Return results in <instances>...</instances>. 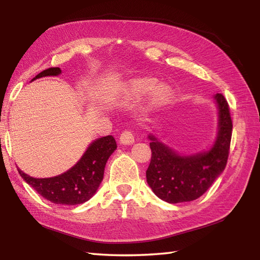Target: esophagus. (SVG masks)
Segmentation results:
<instances>
[{"mask_svg": "<svg viewBox=\"0 0 260 260\" xmlns=\"http://www.w3.org/2000/svg\"><path fill=\"white\" fill-rule=\"evenodd\" d=\"M119 142L121 143V144L131 145L132 143L134 142V133H133V131H131V129H126V131H124L123 133L120 134Z\"/></svg>", "mask_w": 260, "mask_h": 260, "instance_id": "34e87169", "label": "esophagus"}]
</instances>
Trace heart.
I'll use <instances>...</instances> for the list:
<instances>
[{
  "mask_svg": "<svg viewBox=\"0 0 260 260\" xmlns=\"http://www.w3.org/2000/svg\"><path fill=\"white\" fill-rule=\"evenodd\" d=\"M153 87H154L153 82H144V84H142L141 89L144 92H147V91H150ZM170 95L171 93H170V90L168 89V88L162 86V87L157 88V90L155 91V101L158 103L167 102Z\"/></svg>",
  "mask_w": 260,
  "mask_h": 260,
  "instance_id": "obj_1",
  "label": "heart"
}]
</instances>
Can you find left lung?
<instances>
[{"label":"left lung","instance_id":"obj_1","mask_svg":"<svg viewBox=\"0 0 260 260\" xmlns=\"http://www.w3.org/2000/svg\"><path fill=\"white\" fill-rule=\"evenodd\" d=\"M214 99L219 108V133L210 151L181 156L150 136L152 157L146 170V180L163 201L179 203L196 200L224 170L230 151L233 120L222 93H215Z\"/></svg>","mask_w":260,"mask_h":260}]
</instances>
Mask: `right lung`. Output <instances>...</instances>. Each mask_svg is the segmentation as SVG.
I'll list each match as a JSON object with an SVG mask.
<instances>
[{
    "mask_svg": "<svg viewBox=\"0 0 260 260\" xmlns=\"http://www.w3.org/2000/svg\"><path fill=\"white\" fill-rule=\"evenodd\" d=\"M61 73L58 67L48 68L36 76H57ZM116 141L112 135L102 137L91 143L74 168L54 178L36 179L18 169L20 175L39 194L56 204L75 206L89 200L95 194L104 178L105 165L116 150Z\"/></svg>",
    "mask_w": 260,
    "mask_h": 260,
    "instance_id": "right-lung-1",
    "label": "right lung"
}]
</instances>
